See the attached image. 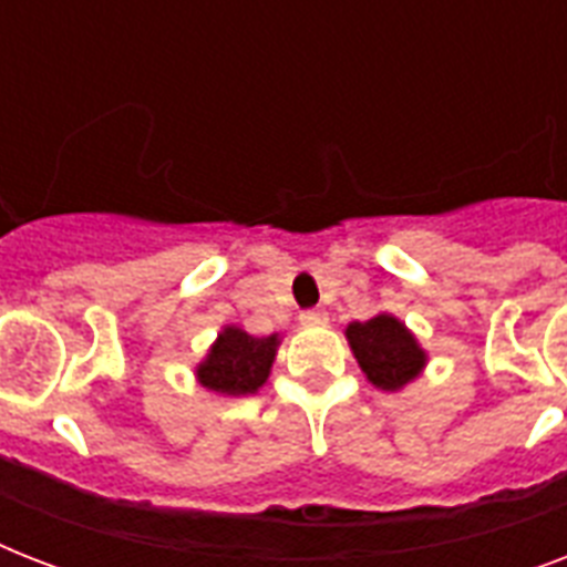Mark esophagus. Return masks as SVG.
Here are the masks:
<instances>
[{
  "label": "esophagus",
  "instance_id": "esophagus-1",
  "mask_svg": "<svg viewBox=\"0 0 567 567\" xmlns=\"http://www.w3.org/2000/svg\"><path fill=\"white\" fill-rule=\"evenodd\" d=\"M300 320H302V327H320V323H327L329 315L323 309H309V311H302Z\"/></svg>",
  "mask_w": 567,
  "mask_h": 567
}]
</instances>
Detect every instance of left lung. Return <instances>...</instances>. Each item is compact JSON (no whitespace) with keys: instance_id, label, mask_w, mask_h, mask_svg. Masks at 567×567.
<instances>
[{"instance_id":"left-lung-1","label":"left lung","mask_w":567,"mask_h":567,"mask_svg":"<svg viewBox=\"0 0 567 567\" xmlns=\"http://www.w3.org/2000/svg\"><path fill=\"white\" fill-rule=\"evenodd\" d=\"M347 338L362 371L382 391L403 388L423 368V350L414 344L409 329L388 315H379L364 323H350Z\"/></svg>"}]
</instances>
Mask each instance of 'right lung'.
<instances>
[{
	"mask_svg": "<svg viewBox=\"0 0 567 567\" xmlns=\"http://www.w3.org/2000/svg\"><path fill=\"white\" fill-rule=\"evenodd\" d=\"M276 336L252 338L244 329H223L212 353L199 364V382L217 394H252L265 385L276 355Z\"/></svg>",
	"mask_w": 567,
	"mask_h": 567,
	"instance_id": "right-lung-1",
	"label": "right lung"
}]
</instances>
